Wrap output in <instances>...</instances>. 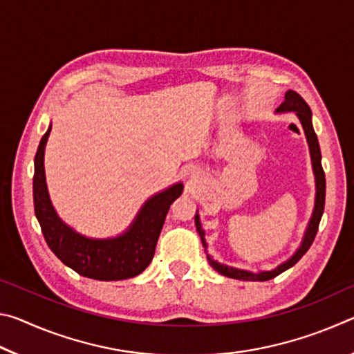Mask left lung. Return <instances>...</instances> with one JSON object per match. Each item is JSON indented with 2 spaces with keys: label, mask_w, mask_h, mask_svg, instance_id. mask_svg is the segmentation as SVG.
<instances>
[{
  "label": "left lung",
  "mask_w": 354,
  "mask_h": 354,
  "mask_svg": "<svg viewBox=\"0 0 354 354\" xmlns=\"http://www.w3.org/2000/svg\"><path fill=\"white\" fill-rule=\"evenodd\" d=\"M277 112H295L298 120H299V123H301V127L304 129V134H306L310 160H313V170L315 175V205H314L313 217H310V220H309L306 232H304V236H303V242H301V245H299V248L295 251V254L289 257L286 262L279 263V266L277 268H273V270L253 273L248 270H242V268L225 266V263L215 261L212 256L207 254V261L212 266L214 270H217L220 274H223V277H227V278L242 279V281H268L274 277H278V274L286 272L287 268L293 267L299 259H301L303 254L310 248V245H313L314 239H315L317 231H319L323 209H325L326 179H325V171H323V167H322V153H320L319 139H317V134H315L314 127H313V112H310V107L308 106L306 101H304L297 92H293V91L286 92L284 101L281 103ZM195 225H196V231H198V234L201 237L203 247H205V251H206V248H207L206 237H205L206 234H205V230L201 227L198 212H196V215H195Z\"/></svg>",
  "instance_id": "8db88e82"
}]
</instances>
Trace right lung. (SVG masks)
<instances>
[{
  "label": "right lung",
  "instance_id": "right-lung-1",
  "mask_svg": "<svg viewBox=\"0 0 354 354\" xmlns=\"http://www.w3.org/2000/svg\"><path fill=\"white\" fill-rule=\"evenodd\" d=\"M51 124L41 137L34 159V211L41 232L59 259L81 277L120 281L140 274L153 261L156 243L170 205L183 194V183L151 196L123 234L111 239H88L59 218L48 195L44 156Z\"/></svg>",
  "mask_w": 354,
  "mask_h": 354
}]
</instances>
